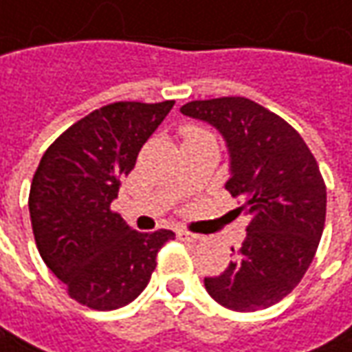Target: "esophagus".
Here are the masks:
<instances>
[{"label":"esophagus","mask_w":352,"mask_h":352,"mask_svg":"<svg viewBox=\"0 0 352 352\" xmlns=\"http://www.w3.org/2000/svg\"><path fill=\"white\" fill-rule=\"evenodd\" d=\"M177 236H179V239H183V241H202L204 239V236H200V234H192V232H188V230H179L177 232Z\"/></svg>","instance_id":"esophagus-1"}]
</instances>
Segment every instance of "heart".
<instances>
[{
    "instance_id": "b5f03b06",
    "label": "heart",
    "mask_w": 352,
    "mask_h": 352,
    "mask_svg": "<svg viewBox=\"0 0 352 352\" xmlns=\"http://www.w3.org/2000/svg\"><path fill=\"white\" fill-rule=\"evenodd\" d=\"M199 138H214L212 134L204 128L195 126V124H188V126L183 128V142H188V140H199Z\"/></svg>"
}]
</instances>
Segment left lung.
Returning a JSON list of instances; mask_svg holds the SVG:
<instances>
[{
    "instance_id": "obj_1",
    "label": "left lung",
    "mask_w": 352,
    "mask_h": 352,
    "mask_svg": "<svg viewBox=\"0 0 352 352\" xmlns=\"http://www.w3.org/2000/svg\"><path fill=\"white\" fill-rule=\"evenodd\" d=\"M181 113L224 136L226 188L251 218L236 259L204 286L228 309L269 308L296 288L320 245L327 192L318 162L285 118L245 97L190 101Z\"/></svg>"
}]
</instances>
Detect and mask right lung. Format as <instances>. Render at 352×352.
<instances>
[{
	"label": "right lung",
	"mask_w": 352,
	"mask_h": 352,
	"mask_svg": "<svg viewBox=\"0 0 352 352\" xmlns=\"http://www.w3.org/2000/svg\"><path fill=\"white\" fill-rule=\"evenodd\" d=\"M175 101H118L83 116L44 152L29 210L46 267L76 302L99 311L140 296L171 230L142 234L111 210L122 179Z\"/></svg>",
	"instance_id": "add662e5"
}]
</instances>
